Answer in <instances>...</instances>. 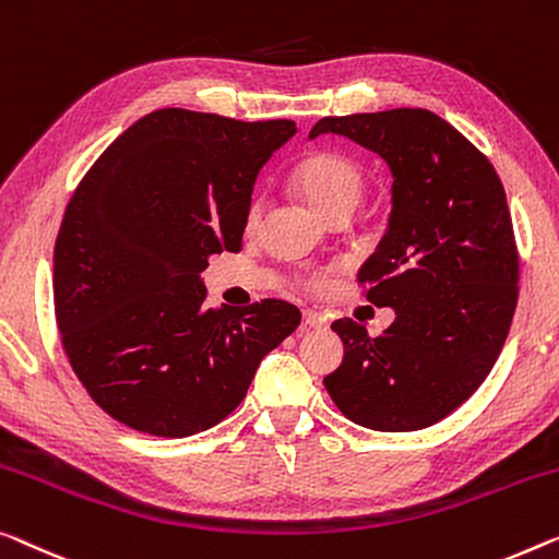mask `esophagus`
Returning <instances> with one entry per match:
<instances>
[{
  "instance_id": "esophagus-1",
  "label": "esophagus",
  "mask_w": 559,
  "mask_h": 559,
  "mask_svg": "<svg viewBox=\"0 0 559 559\" xmlns=\"http://www.w3.org/2000/svg\"><path fill=\"white\" fill-rule=\"evenodd\" d=\"M304 326L306 329H323L326 326V316H321L319 311H304Z\"/></svg>"
}]
</instances>
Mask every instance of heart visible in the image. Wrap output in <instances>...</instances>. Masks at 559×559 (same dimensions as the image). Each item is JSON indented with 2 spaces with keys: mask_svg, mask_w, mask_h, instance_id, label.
Here are the masks:
<instances>
[{
  "mask_svg": "<svg viewBox=\"0 0 559 559\" xmlns=\"http://www.w3.org/2000/svg\"><path fill=\"white\" fill-rule=\"evenodd\" d=\"M294 188L321 218H333L338 213L352 215L366 193V173L354 157L336 150H321L308 155L294 173ZM261 218V200L248 207V226Z\"/></svg>",
  "mask_w": 559,
  "mask_h": 559,
  "instance_id": "heart-1",
  "label": "heart"
}]
</instances>
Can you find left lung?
I'll list each match as a JSON object with an SVG mask.
<instances>
[{
  "label": "left lung",
  "mask_w": 559,
  "mask_h": 559,
  "mask_svg": "<svg viewBox=\"0 0 559 559\" xmlns=\"http://www.w3.org/2000/svg\"><path fill=\"white\" fill-rule=\"evenodd\" d=\"M391 170L389 228L361 265L366 301L394 308L381 336L338 319L344 361L323 379L354 424L416 431L444 419L492 371L518 308L520 255L507 195L485 155L421 107L323 118Z\"/></svg>",
  "instance_id": "1"
}]
</instances>
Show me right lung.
Instances as JSON below:
<instances>
[{
  "label": "right lung",
  "mask_w": 559,
  "mask_h": 559,
  "mask_svg": "<svg viewBox=\"0 0 559 559\" xmlns=\"http://www.w3.org/2000/svg\"><path fill=\"white\" fill-rule=\"evenodd\" d=\"M296 122L163 107L97 157L55 243V316L99 409L153 437L205 431L243 402L255 369L301 323L265 298L205 308L200 273L238 253L258 173Z\"/></svg>",
  "instance_id": "1"
}]
</instances>
